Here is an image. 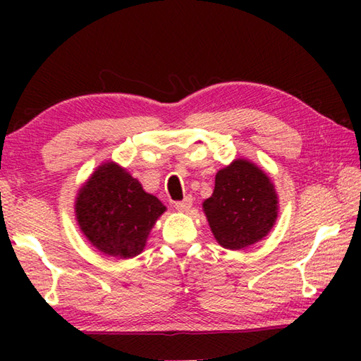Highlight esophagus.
<instances>
[{
  "mask_svg": "<svg viewBox=\"0 0 361 361\" xmlns=\"http://www.w3.org/2000/svg\"><path fill=\"white\" fill-rule=\"evenodd\" d=\"M191 205H192V197L191 195H188V197H185V200H181V202H175V209L178 212H188L191 209Z\"/></svg>",
  "mask_w": 361,
  "mask_h": 361,
  "instance_id": "obj_1",
  "label": "esophagus"
}]
</instances>
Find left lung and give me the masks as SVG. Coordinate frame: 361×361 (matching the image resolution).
Instances as JSON below:
<instances>
[{
	"label": "left lung",
	"mask_w": 361,
	"mask_h": 361,
	"mask_svg": "<svg viewBox=\"0 0 361 361\" xmlns=\"http://www.w3.org/2000/svg\"><path fill=\"white\" fill-rule=\"evenodd\" d=\"M215 240L223 248L245 250L271 232L279 216V195L264 170L234 159L218 170L215 189L202 202Z\"/></svg>",
	"instance_id": "left-lung-1"
}]
</instances>
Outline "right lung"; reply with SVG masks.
<instances>
[{
    "label": "right lung",
    "instance_id": "right-lung-1",
    "mask_svg": "<svg viewBox=\"0 0 361 361\" xmlns=\"http://www.w3.org/2000/svg\"><path fill=\"white\" fill-rule=\"evenodd\" d=\"M166 205L113 161L103 162L78 189L75 215L82 235L100 253L135 258Z\"/></svg>",
    "mask_w": 361,
    "mask_h": 361
}]
</instances>
